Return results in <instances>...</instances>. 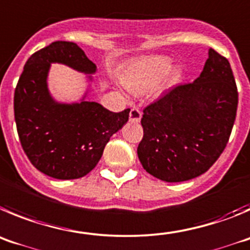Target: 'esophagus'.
Returning a JSON list of instances; mask_svg holds the SVG:
<instances>
[{
  "label": "esophagus",
  "instance_id": "1",
  "mask_svg": "<svg viewBox=\"0 0 250 250\" xmlns=\"http://www.w3.org/2000/svg\"><path fill=\"white\" fill-rule=\"evenodd\" d=\"M142 118V112L138 108H132L129 113V121L132 123H138Z\"/></svg>",
  "mask_w": 250,
  "mask_h": 250
}]
</instances>
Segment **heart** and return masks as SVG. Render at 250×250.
Wrapping results in <instances>:
<instances>
[{
    "label": "heart",
    "instance_id": "obj_1",
    "mask_svg": "<svg viewBox=\"0 0 250 250\" xmlns=\"http://www.w3.org/2000/svg\"><path fill=\"white\" fill-rule=\"evenodd\" d=\"M172 58L166 56H147L130 62L122 73V83L132 93H142L152 88L162 80L163 88L170 86L175 80V72L169 71Z\"/></svg>",
    "mask_w": 250,
    "mask_h": 250
}]
</instances>
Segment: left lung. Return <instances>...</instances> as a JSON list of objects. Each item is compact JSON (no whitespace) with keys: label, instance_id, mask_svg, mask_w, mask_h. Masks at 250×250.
Masks as SVG:
<instances>
[{"label":"left lung","instance_id":"1","mask_svg":"<svg viewBox=\"0 0 250 250\" xmlns=\"http://www.w3.org/2000/svg\"><path fill=\"white\" fill-rule=\"evenodd\" d=\"M238 107L229 61L214 49L201 76L179 84L143 109L142 166L164 182H184L206 173L228 143Z\"/></svg>","mask_w":250,"mask_h":250}]
</instances>
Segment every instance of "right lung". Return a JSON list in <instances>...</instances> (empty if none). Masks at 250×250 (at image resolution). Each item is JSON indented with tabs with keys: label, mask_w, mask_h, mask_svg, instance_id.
<instances>
[{
	"label": "right lung",
	"mask_w": 250,
	"mask_h": 250,
	"mask_svg": "<svg viewBox=\"0 0 250 250\" xmlns=\"http://www.w3.org/2000/svg\"><path fill=\"white\" fill-rule=\"evenodd\" d=\"M52 63L82 72L89 81L97 71L73 42L56 41L33 53L15 89L16 125L26 156L40 172L56 179H77L97 166L109 138L127 123L130 109L114 113L86 101L87 93L81 102H57L47 83Z\"/></svg>",
	"instance_id": "1"
}]
</instances>
